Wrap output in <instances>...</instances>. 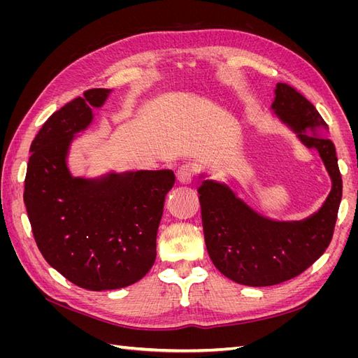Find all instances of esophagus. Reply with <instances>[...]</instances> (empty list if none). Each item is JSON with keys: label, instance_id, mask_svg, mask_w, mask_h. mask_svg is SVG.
Here are the masks:
<instances>
[{"label": "esophagus", "instance_id": "obj_1", "mask_svg": "<svg viewBox=\"0 0 358 358\" xmlns=\"http://www.w3.org/2000/svg\"><path fill=\"white\" fill-rule=\"evenodd\" d=\"M176 178L179 183H183V185H189L192 183L194 178H196V169H194L191 164L180 166L176 171Z\"/></svg>", "mask_w": 358, "mask_h": 358}]
</instances>
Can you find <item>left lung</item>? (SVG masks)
I'll use <instances>...</instances> for the list:
<instances>
[{
    "label": "left lung",
    "instance_id": "1",
    "mask_svg": "<svg viewBox=\"0 0 358 358\" xmlns=\"http://www.w3.org/2000/svg\"><path fill=\"white\" fill-rule=\"evenodd\" d=\"M272 110L303 145L318 150L331 179V191L306 220L275 221L249 208L225 183L203 180L199 199L209 257L224 276L248 287L285 282L315 263L330 245L342 199L336 149L318 131L327 124L313 104L292 86L278 83Z\"/></svg>",
    "mask_w": 358,
    "mask_h": 358
}]
</instances>
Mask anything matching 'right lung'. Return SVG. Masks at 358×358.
Listing matches in <instances>:
<instances>
[{
	"mask_svg": "<svg viewBox=\"0 0 358 358\" xmlns=\"http://www.w3.org/2000/svg\"><path fill=\"white\" fill-rule=\"evenodd\" d=\"M112 91H85L53 113L31 143L24 201L46 262L85 289L131 285L155 263L157 231L171 170L74 178L67 157L76 134L90 127L92 107Z\"/></svg>",
	"mask_w": 358,
	"mask_h": 358,
	"instance_id": "obj_1",
	"label": "right lung"
}]
</instances>
